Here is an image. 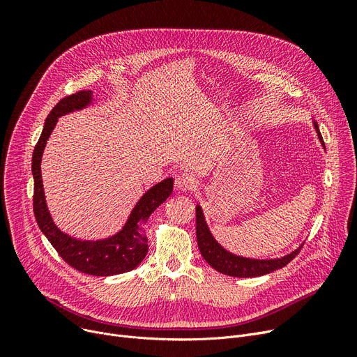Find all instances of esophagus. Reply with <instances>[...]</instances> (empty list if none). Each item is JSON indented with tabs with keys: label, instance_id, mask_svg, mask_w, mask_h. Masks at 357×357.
I'll return each mask as SVG.
<instances>
[{
	"label": "esophagus",
	"instance_id": "obj_1",
	"mask_svg": "<svg viewBox=\"0 0 357 357\" xmlns=\"http://www.w3.org/2000/svg\"><path fill=\"white\" fill-rule=\"evenodd\" d=\"M175 186L179 191H192L197 188V181L192 175L188 174H181L175 179Z\"/></svg>",
	"mask_w": 357,
	"mask_h": 357
}]
</instances>
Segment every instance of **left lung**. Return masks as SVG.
<instances>
[{"mask_svg": "<svg viewBox=\"0 0 357 357\" xmlns=\"http://www.w3.org/2000/svg\"><path fill=\"white\" fill-rule=\"evenodd\" d=\"M312 124L317 131L318 140L323 142V136L320 133V128H318L317 121L312 117ZM326 149V147H324ZM197 213V241H198V248L205 259L207 264L218 271L220 273L229 275V276H236V278H255V276H261L271 273L276 269H280L287 266L289 261L298 255V252L301 250L303 245H299L295 250L291 253L282 256V257H276V259H253V257H245V256H238L227 249H224L220 243L214 238L213 233L210 231L207 221H205L204 213L201 205L197 204L195 207Z\"/></svg>", "mask_w": 357, "mask_h": 357, "instance_id": "obj_1", "label": "left lung"}]
</instances>
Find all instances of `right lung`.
<instances>
[{"label":"right lung","instance_id":"right-lung-1","mask_svg":"<svg viewBox=\"0 0 357 357\" xmlns=\"http://www.w3.org/2000/svg\"><path fill=\"white\" fill-rule=\"evenodd\" d=\"M92 102V91H79L61 100L49 112L31 159L34 179L33 211L39 229L69 266L93 276H111L133 271L142 264L149 250L143 227L150 214L171 197L174 191V178H166L149 188L136 202L124 226L116 234L100 240H79L59 230L46 204L40 167L43 150L59 117L84 109Z\"/></svg>","mask_w":357,"mask_h":357}]
</instances>
